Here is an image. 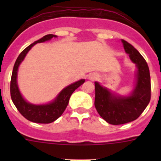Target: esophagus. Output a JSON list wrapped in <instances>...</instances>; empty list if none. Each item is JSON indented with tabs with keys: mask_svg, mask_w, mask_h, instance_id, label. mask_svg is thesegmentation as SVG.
<instances>
[{
	"mask_svg": "<svg viewBox=\"0 0 161 161\" xmlns=\"http://www.w3.org/2000/svg\"><path fill=\"white\" fill-rule=\"evenodd\" d=\"M98 78V75L97 73H90L89 75V79L90 80H95Z\"/></svg>",
	"mask_w": 161,
	"mask_h": 161,
	"instance_id": "obj_1",
	"label": "esophagus"
}]
</instances>
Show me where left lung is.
Listing matches in <instances>:
<instances>
[{
  "instance_id": "left-lung-1",
  "label": "left lung",
  "mask_w": 161,
  "mask_h": 161,
  "mask_svg": "<svg viewBox=\"0 0 161 161\" xmlns=\"http://www.w3.org/2000/svg\"><path fill=\"white\" fill-rule=\"evenodd\" d=\"M125 52L136 64V85L127 96L116 94L95 82L97 111L108 123L120 125L136 120L143 112L151 99V78L147 64L141 54L131 44L122 39Z\"/></svg>"
}]
</instances>
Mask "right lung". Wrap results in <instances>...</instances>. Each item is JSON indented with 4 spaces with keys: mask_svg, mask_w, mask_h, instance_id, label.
Segmentation results:
<instances>
[{
    "mask_svg": "<svg viewBox=\"0 0 161 161\" xmlns=\"http://www.w3.org/2000/svg\"><path fill=\"white\" fill-rule=\"evenodd\" d=\"M55 35H47L42 38L35 41L30 46L24 49L18 55L14 64L10 82V95L14 106H16L20 114L27 120L36 123H51L60 117L68 106L71 95L78 87H80L85 80L81 79L74 82L60 91V93L52 102L42 105H35L25 101L19 90L18 85V71L20 64L25 59L26 54L33 46L39 42H44L51 40L52 38H56Z\"/></svg>",
    "mask_w": 161,
    "mask_h": 161,
    "instance_id": "obj_1",
    "label": "right lung"
}]
</instances>
